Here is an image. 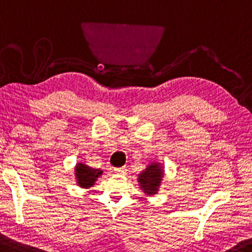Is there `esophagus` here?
Here are the masks:
<instances>
[{"label": "esophagus", "mask_w": 252, "mask_h": 252, "mask_svg": "<svg viewBox=\"0 0 252 252\" xmlns=\"http://www.w3.org/2000/svg\"><path fill=\"white\" fill-rule=\"evenodd\" d=\"M114 172L116 174H124L126 173V167H121V168H115L114 169Z\"/></svg>", "instance_id": "34e87169"}]
</instances>
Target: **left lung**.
<instances>
[{
	"mask_svg": "<svg viewBox=\"0 0 252 252\" xmlns=\"http://www.w3.org/2000/svg\"><path fill=\"white\" fill-rule=\"evenodd\" d=\"M163 175H165V169H163L162 163L158 161H151L146 168L139 173L137 182L146 196H154L159 192Z\"/></svg>",
	"mask_w": 252,
	"mask_h": 252,
	"instance_id": "1",
	"label": "left lung"
}]
</instances>
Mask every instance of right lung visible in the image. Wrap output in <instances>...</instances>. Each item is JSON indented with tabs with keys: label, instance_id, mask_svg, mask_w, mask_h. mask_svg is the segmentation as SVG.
<instances>
[{
	"label": "right lung",
	"instance_id": "right-lung-1",
	"mask_svg": "<svg viewBox=\"0 0 252 252\" xmlns=\"http://www.w3.org/2000/svg\"><path fill=\"white\" fill-rule=\"evenodd\" d=\"M102 175L101 169H95L92 167L87 166L84 162H78L75 166V180L77 186L82 188V189H90V188L94 186L95 181Z\"/></svg>",
	"mask_w": 252,
	"mask_h": 252
}]
</instances>
